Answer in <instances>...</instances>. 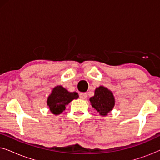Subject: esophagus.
<instances>
[{"mask_svg": "<svg viewBox=\"0 0 160 160\" xmlns=\"http://www.w3.org/2000/svg\"><path fill=\"white\" fill-rule=\"evenodd\" d=\"M79 97H80L81 99H82V100L86 99V98H87V93H85V92H82V93H80Z\"/></svg>", "mask_w": 160, "mask_h": 160, "instance_id": "1", "label": "esophagus"}]
</instances>
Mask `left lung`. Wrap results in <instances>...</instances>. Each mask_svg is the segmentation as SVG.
Returning <instances> with one entry per match:
<instances>
[{
    "instance_id": "obj_1",
    "label": "left lung",
    "mask_w": 160,
    "mask_h": 160,
    "mask_svg": "<svg viewBox=\"0 0 160 160\" xmlns=\"http://www.w3.org/2000/svg\"><path fill=\"white\" fill-rule=\"evenodd\" d=\"M89 101L92 106L101 116H106L115 105V99L112 92L102 86L95 89V95L89 98Z\"/></svg>"
}]
</instances>
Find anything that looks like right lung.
<instances>
[{
	"label": "right lung",
	"instance_id": "1",
	"mask_svg": "<svg viewBox=\"0 0 160 160\" xmlns=\"http://www.w3.org/2000/svg\"><path fill=\"white\" fill-rule=\"evenodd\" d=\"M77 92H70L62 86H57L47 99V105L53 114H60L65 110V106L74 99H77Z\"/></svg>",
	"mask_w": 160,
	"mask_h": 160
}]
</instances>
